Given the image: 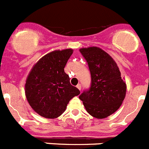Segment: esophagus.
<instances>
[{
	"label": "esophagus",
	"instance_id": "obj_1",
	"mask_svg": "<svg viewBox=\"0 0 149 149\" xmlns=\"http://www.w3.org/2000/svg\"><path fill=\"white\" fill-rule=\"evenodd\" d=\"M77 88L79 89V90H81V84H77Z\"/></svg>",
	"mask_w": 149,
	"mask_h": 149
}]
</instances>
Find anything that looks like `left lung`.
Masks as SVG:
<instances>
[{"label":"left lung","instance_id":"obj_1","mask_svg":"<svg viewBox=\"0 0 149 149\" xmlns=\"http://www.w3.org/2000/svg\"><path fill=\"white\" fill-rule=\"evenodd\" d=\"M88 63L91 86L79 98L86 111L97 119H104L122 105L126 94V84L119 67L108 54L98 47L80 49Z\"/></svg>","mask_w":149,"mask_h":149}]
</instances>
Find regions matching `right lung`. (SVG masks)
<instances>
[{
  "label": "right lung",
  "instance_id": "right-lung-1",
  "mask_svg": "<svg viewBox=\"0 0 149 149\" xmlns=\"http://www.w3.org/2000/svg\"><path fill=\"white\" fill-rule=\"evenodd\" d=\"M72 49L54 51L36 63L27 76L25 95L29 104L41 116L54 119L65 110L67 104L80 91L70 84L64 72Z\"/></svg>",
  "mask_w": 149,
  "mask_h": 149
}]
</instances>
